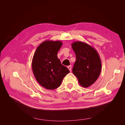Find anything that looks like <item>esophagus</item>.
I'll return each mask as SVG.
<instances>
[{
	"label": "esophagus",
	"mask_w": 125,
	"mask_h": 125,
	"mask_svg": "<svg viewBox=\"0 0 125 125\" xmlns=\"http://www.w3.org/2000/svg\"><path fill=\"white\" fill-rule=\"evenodd\" d=\"M67 68H68L69 69V71L71 72V68H72V67H71V65H70V66H68L67 67Z\"/></svg>",
	"instance_id": "esophagus-1"
}]
</instances>
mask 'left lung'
Returning a JSON list of instances; mask_svg holds the SVG:
<instances>
[{"mask_svg":"<svg viewBox=\"0 0 125 125\" xmlns=\"http://www.w3.org/2000/svg\"><path fill=\"white\" fill-rule=\"evenodd\" d=\"M71 47L76 56L73 73L79 84L88 88L97 80L101 73L100 57L95 48L83 42H74L71 44Z\"/></svg>","mask_w":125,"mask_h":125,"instance_id":"1","label":"left lung"}]
</instances>
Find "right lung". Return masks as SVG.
<instances>
[{
  "label": "right lung",
  "mask_w": 125,
  "mask_h": 125,
  "mask_svg": "<svg viewBox=\"0 0 125 125\" xmlns=\"http://www.w3.org/2000/svg\"><path fill=\"white\" fill-rule=\"evenodd\" d=\"M62 45L60 41H45L37 47L33 57L34 75L39 83L47 90L57 88L70 72L57 57Z\"/></svg>",
  "instance_id": "obj_1"
}]
</instances>
